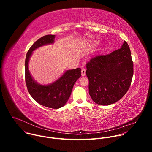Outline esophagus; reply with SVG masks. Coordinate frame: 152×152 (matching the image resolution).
I'll return each mask as SVG.
<instances>
[{
  "mask_svg": "<svg viewBox=\"0 0 152 152\" xmlns=\"http://www.w3.org/2000/svg\"><path fill=\"white\" fill-rule=\"evenodd\" d=\"M86 74V70L85 69H82L81 70V75L82 76H84Z\"/></svg>",
  "mask_w": 152,
  "mask_h": 152,
  "instance_id": "1",
  "label": "esophagus"
}]
</instances>
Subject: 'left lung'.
Instances as JSON below:
<instances>
[{"label": "left lung", "instance_id": "obj_1", "mask_svg": "<svg viewBox=\"0 0 152 152\" xmlns=\"http://www.w3.org/2000/svg\"><path fill=\"white\" fill-rule=\"evenodd\" d=\"M89 94L100 105L120 100L128 91L134 74L131 53L124 41L121 48L110 54L91 57L86 64Z\"/></svg>", "mask_w": 152, "mask_h": 152}]
</instances>
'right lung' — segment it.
Returning a JSON list of instances; mask_svg holds the SVG:
<instances>
[{"mask_svg":"<svg viewBox=\"0 0 152 152\" xmlns=\"http://www.w3.org/2000/svg\"><path fill=\"white\" fill-rule=\"evenodd\" d=\"M55 35H48L35 41L28 50L25 60V80L31 97L39 104L52 109H58L66 104L76 81L81 76V69L66 70L55 81L42 85L38 83L29 70V62L33 52L45 45L55 42Z\"/></svg>","mask_w":152,"mask_h":152,"instance_id":"right-lung-1","label":"right lung"}]
</instances>
